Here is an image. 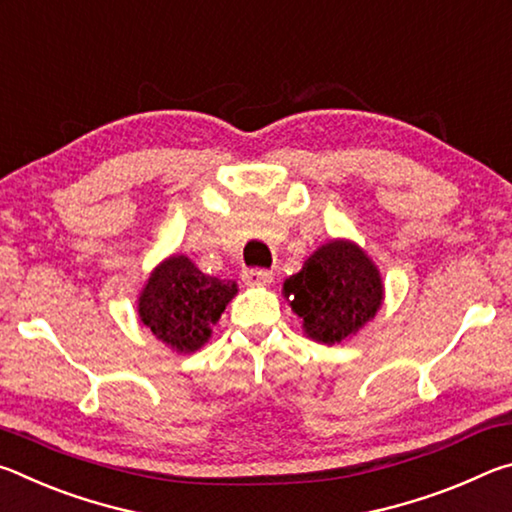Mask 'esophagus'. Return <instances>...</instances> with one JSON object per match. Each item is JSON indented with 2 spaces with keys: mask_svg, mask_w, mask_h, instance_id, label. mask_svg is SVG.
I'll list each match as a JSON object with an SVG mask.
<instances>
[{
  "mask_svg": "<svg viewBox=\"0 0 512 512\" xmlns=\"http://www.w3.org/2000/svg\"><path fill=\"white\" fill-rule=\"evenodd\" d=\"M241 280L248 287H268L273 282V273L266 271V268H248V271L241 273Z\"/></svg>",
  "mask_w": 512,
  "mask_h": 512,
  "instance_id": "34e87169",
  "label": "esophagus"
}]
</instances>
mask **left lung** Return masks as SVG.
<instances>
[{
  "label": "left lung",
  "mask_w": 512,
  "mask_h": 512,
  "mask_svg": "<svg viewBox=\"0 0 512 512\" xmlns=\"http://www.w3.org/2000/svg\"><path fill=\"white\" fill-rule=\"evenodd\" d=\"M284 298L302 318L309 339L334 345L375 318L384 284L375 262L354 241L332 239L284 282Z\"/></svg>",
  "instance_id": "left-lung-1"
}]
</instances>
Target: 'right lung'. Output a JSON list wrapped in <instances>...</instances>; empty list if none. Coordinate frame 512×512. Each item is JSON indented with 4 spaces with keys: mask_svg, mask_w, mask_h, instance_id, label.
<instances>
[{
    "mask_svg": "<svg viewBox=\"0 0 512 512\" xmlns=\"http://www.w3.org/2000/svg\"><path fill=\"white\" fill-rule=\"evenodd\" d=\"M237 282L205 275L187 255H171L151 271L137 298V314L153 336L176 352H196L210 341Z\"/></svg>",
    "mask_w": 512,
    "mask_h": 512,
    "instance_id": "right-lung-1",
    "label": "right lung"
}]
</instances>
